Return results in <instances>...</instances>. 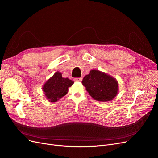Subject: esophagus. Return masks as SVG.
Masks as SVG:
<instances>
[{"label": "esophagus", "instance_id": "obj_1", "mask_svg": "<svg viewBox=\"0 0 158 158\" xmlns=\"http://www.w3.org/2000/svg\"><path fill=\"white\" fill-rule=\"evenodd\" d=\"M82 78H75V79H74L75 82H82Z\"/></svg>", "mask_w": 158, "mask_h": 158}]
</instances>
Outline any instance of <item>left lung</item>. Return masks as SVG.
I'll return each mask as SVG.
<instances>
[{
  "instance_id": "1",
  "label": "left lung",
  "mask_w": 158,
  "mask_h": 158,
  "mask_svg": "<svg viewBox=\"0 0 158 158\" xmlns=\"http://www.w3.org/2000/svg\"><path fill=\"white\" fill-rule=\"evenodd\" d=\"M82 83L92 98L99 102L111 101L118 92L117 80L99 70H91Z\"/></svg>"
}]
</instances>
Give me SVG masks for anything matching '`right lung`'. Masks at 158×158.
I'll return each instance as SVG.
<instances>
[{"mask_svg":"<svg viewBox=\"0 0 158 158\" xmlns=\"http://www.w3.org/2000/svg\"><path fill=\"white\" fill-rule=\"evenodd\" d=\"M74 82L68 78H63L62 73L57 71L47 80L43 85L42 89L47 99L51 102H56L68 93L69 88Z\"/></svg>","mask_w":158,"mask_h":158,"instance_id":"obj_1","label":"right lung"}]
</instances>
